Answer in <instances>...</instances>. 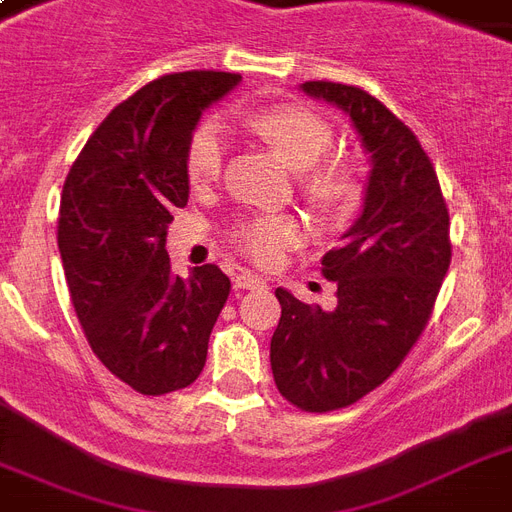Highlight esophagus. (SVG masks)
Wrapping results in <instances>:
<instances>
[{"mask_svg":"<svg viewBox=\"0 0 512 512\" xmlns=\"http://www.w3.org/2000/svg\"><path fill=\"white\" fill-rule=\"evenodd\" d=\"M265 281L260 279V276H255V273H249V271H241L236 273V279H233V287L236 289H257V287H263Z\"/></svg>","mask_w":512,"mask_h":512,"instance_id":"esophagus-1","label":"esophagus"}]
</instances>
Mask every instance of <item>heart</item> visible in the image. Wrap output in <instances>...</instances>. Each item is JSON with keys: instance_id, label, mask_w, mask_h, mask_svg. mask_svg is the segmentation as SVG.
Instances as JSON below:
<instances>
[{"instance_id": "1", "label": "heart", "mask_w": 512, "mask_h": 512, "mask_svg": "<svg viewBox=\"0 0 512 512\" xmlns=\"http://www.w3.org/2000/svg\"><path fill=\"white\" fill-rule=\"evenodd\" d=\"M244 124L263 138L292 170L300 172V191L313 207L345 212L356 199V175L342 159H321L332 146V127L321 114L303 103H276L252 108ZM225 140L215 122H201L185 146V175L191 185L204 188L223 172ZM303 223L295 215L247 217L233 228V244L257 265L279 263L284 252L300 247Z\"/></svg>"}]
</instances>
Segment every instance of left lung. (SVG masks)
Masks as SVG:
<instances>
[{"label":"left lung","mask_w":512,"mask_h":512,"mask_svg":"<svg viewBox=\"0 0 512 512\" xmlns=\"http://www.w3.org/2000/svg\"><path fill=\"white\" fill-rule=\"evenodd\" d=\"M303 90L340 106L372 154L364 212L321 260L337 287L335 311L276 289L273 380L289 404L321 414L361 401L409 356L452 263V239L444 193L417 135L361 87L305 82Z\"/></svg>","instance_id":"1"}]
</instances>
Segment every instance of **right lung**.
Listing matches in <instances>:
<instances>
[{"label":"right lung","mask_w":512,"mask_h":512,"mask_svg":"<svg viewBox=\"0 0 512 512\" xmlns=\"http://www.w3.org/2000/svg\"><path fill=\"white\" fill-rule=\"evenodd\" d=\"M241 82L164 74L122 100L68 170L58 249L92 353L143 396L188 388L204 369L231 279L217 265L172 276L167 225L188 204L185 146L201 111Z\"/></svg>","instance_id":"obj_1"}]
</instances>
